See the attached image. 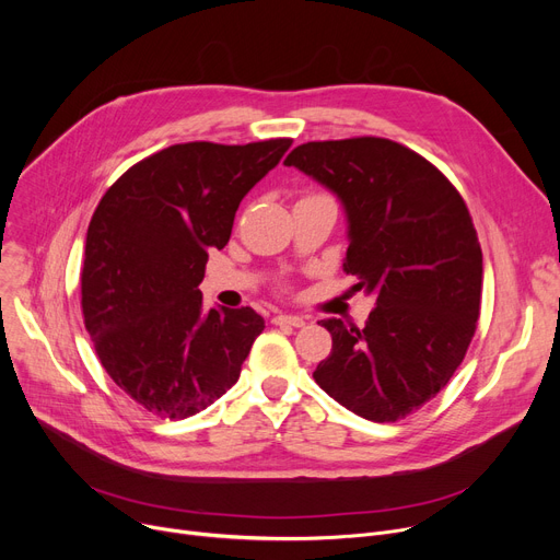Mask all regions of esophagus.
Listing matches in <instances>:
<instances>
[{
    "instance_id": "obj_1",
    "label": "esophagus",
    "mask_w": 560,
    "mask_h": 560,
    "mask_svg": "<svg viewBox=\"0 0 560 560\" xmlns=\"http://www.w3.org/2000/svg\"><path fill=\"white\" fill-rule=\"evenodd\" d=\"M272 322H275V325H279V327H295V329H298V327H304V325H306V317L279 313V315L272 317Z\"/></svg>"
}]
</instances>
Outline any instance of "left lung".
Returning <instances> with one entry per match:
<instances>
[{
  "label": "left lung",
  "mask_w": 560,
  "mask_h": 560,
  "mask_svg": "<svg viewBox=\"0 0 560 560\" xmlns=\"http://www.w3.org/2000/svg\"><path fill=\"white\" fill-rule=\"evenodd\" d=\"M283 163L340 197L345 272L376 298L363 329L322 319L334 345L315 384L351 413L397 422L450 384L475 338L483 283L475 222L443 172L388 138L304 142Z\"/></svg>",
  "instance_id": "1"
}]
</instances>
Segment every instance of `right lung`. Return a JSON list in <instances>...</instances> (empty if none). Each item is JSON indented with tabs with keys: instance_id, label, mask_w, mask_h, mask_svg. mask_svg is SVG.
Returning <instances> with one entry per match:
<instances>
[{
	"instance_id": "add662e5",
	"label": "right lung",
	"mask_w": 560,
	"mask_h": 560,
	"mask_svg": "<svg viewBox=\"0 0 560 560\" xmlns=\"http://www.w3.org/2000/svg\"><path fill=\"white\" fill-rule=\"evenodd\" d=\"M292 144L182 142L131 165L93 213L81 268L83 325L140 408L184 420L241 376L262 317L201 308L206 260L229 243L243 197Z\"/></svg>"
}]
</instances>
